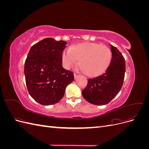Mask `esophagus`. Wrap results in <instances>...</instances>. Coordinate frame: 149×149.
I'll return each mask as SVG.
<instances>
[{
  "label": "esophagus",
  "instance_id": "34e87169",
  "mask_svg": "<svg viewBox=\"0 0 149 149\" xmlns=\"http://www.w3.org/2000/svg\"><path fill=\"white\" fill-rule=\"evenodd\" d=\"M74 79H77L79 76V74H74Z\"/></svg>",
  "mask_w": 149,
  "mask_h": 149
}]
</instances>
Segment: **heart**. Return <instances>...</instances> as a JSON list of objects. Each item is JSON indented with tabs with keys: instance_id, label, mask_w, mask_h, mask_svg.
I'll return each instance as SVG.
<instances>
[{
	"instance_id": "b5f03b06",
	"label": "heart",
	"mask_w": 149,
	"mask_h": 149,
	"mask_svg": "<svg viewBox=\"0 0 149 149\" xmlns=\"http://www.w3.org/2000/svg\"><path fill=\"white\" fill-rule=\"evenodd\" d=\"M111 59L112 53L109 47L94 42L73 45L62 53L63 63L66 68H70L79 60L81 70L89 77H96L104 73Z\"/></svg>"
}]
</instances>
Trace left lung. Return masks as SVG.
<instances>
[{"label":"left lung","mask_w":149,"mask_h":149,"mask_svg":"<svg viewBox=\"0 0 149 149\" xmlns=\"http://www.w3.org/2000/svg\"><path fill=\"white\" fill-rule=\"evenodd\" d=\"M112 60L104 73L89 79L83 91L84 98L95 105L109 103L119 93L124 83L125 63L124 56L116 47L111 45Z\"/></svg>","instance_id":"left-lung-1"}]
</instances>
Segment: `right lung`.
<instances>
[{"label":"right lung","instance_id":"add662e5","mask_svg":"<svg viewBox=\"0 0 149 149\" xmlns=\"http://www.w3.org/2000/svg\"><path fill=\"white\" fill-rule=\"evenodd\" d=\"M67 43L45 38L31 47L25 62L26 88L34 100L52 105L63 97L66 88L73 81V72L62 66V53Z\"/></svg>","mask_w":149,"mask_h":149}]
</instances>
